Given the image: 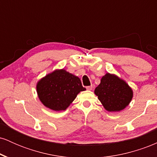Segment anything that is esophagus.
<instances>
[{
  "label": "esophagus",
  "mask_w": 157,
  "mask_h": 157,
  "mask_svg": "<svg viewBox=\"0 0 157 157\" xmlns=\"http://www.w3.org/2000/svg\"><path fill=\"white\" fill-rule=\"evenodd\" d=\"M93 89V86H87V87H86V89L87 90H90V91H91V89Z\"/></svg>",
  "instance_id": "34e87169"
}]
</instances>
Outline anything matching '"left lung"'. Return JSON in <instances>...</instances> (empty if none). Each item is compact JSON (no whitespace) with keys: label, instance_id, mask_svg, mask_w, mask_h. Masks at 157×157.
I'll use <instances>...</instances> for the list:
<instances>
[{"label":"left lung","instance_id":"left-lung-1","mask_svg":"<svg viewBox=\"0 0 157 157\" xmlns=\"http://www.w3.org/2000/svg\"><path fill=\"white\" fill-rule=\"evenodd\" d=\"M103 107L108 111H120L128 105L133 97V91L125 81L107 73L94 90Z\"/></svg>","mask_w":157,"mask_h":157}]
</instances>
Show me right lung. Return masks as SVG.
<instances>
[{"mask_svg":"<svg viewBox=\"0 0 157 157\" xmlns=\"http://www.w3.org/2000/svg\"><path fill=\"white\" fill-rule=\"evenodd\" d=\"M38 97L44 105L54 111H64L85 91L80 79L64 69L55 70L37 83Z\"/></svg>","mask_w":157,"mask_h":157,"instance_id":"1","label":"right lung"}]
</instances>
